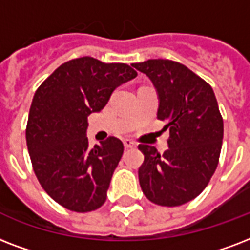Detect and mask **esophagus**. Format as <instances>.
Returning <instances> with one entry per match:
<instances>
[{"instance_id":"1","label":"esophagus","mask_w":250,"mask_h":250,"mask_svg":"<svg viewBox=\"0 0 250 250\" xmlns=\"http://www.w3.org/2000/svg\"><path fill=\"white\" fill-rule=\"evenodd\" d=\"M124 146L126 148H131V147L137 146V143L134 141H131V139H124Z\"/></svg>"}]
</instances>
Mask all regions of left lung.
Instances as JSON below:
<instances>
[{
    "label": "left lung",
    "instance_id": "obj_1",
    "mask_svg": "<svg viewBox=\"0 0 250 250\" xmlns=\"http://www.w3.org/2000/svg\"><path fill=\"white\" fill-rule=\"evenodd\" d=\"M146 74L159 98L158 119L169 129L168 150L139 145L145 160L138 169L143 194L160 206H180L208 187L219 163L223 119L211 86L171 60L133 63Z\"/></svg>",
    "mask_w": 250,
    "mask_h": 250
}]
</instances>
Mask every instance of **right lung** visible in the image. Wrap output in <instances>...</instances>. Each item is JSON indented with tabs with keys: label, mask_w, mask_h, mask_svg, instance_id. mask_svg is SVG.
Instances as JSON below:
<instances>
[{
	"label": "right lung",
	"mask_w": 250,
	"mask_h": 250,
	"mask_svg": "<svg viewBox=\"0 0 250 250\" xmlns=\"http://www.w3.org/2000/svg\"><path fill=\"white\" fill-rule=\"evenodd\" d=\"M135 77L126 63L81 57L57 67L35 92L26 129L31 163L42 189L67 210L94 211L105 202L124 145L109 137L90 148L87 117Z\"/></svg>",
	"instance_id": "right-lung-1"
}]
</instances>
